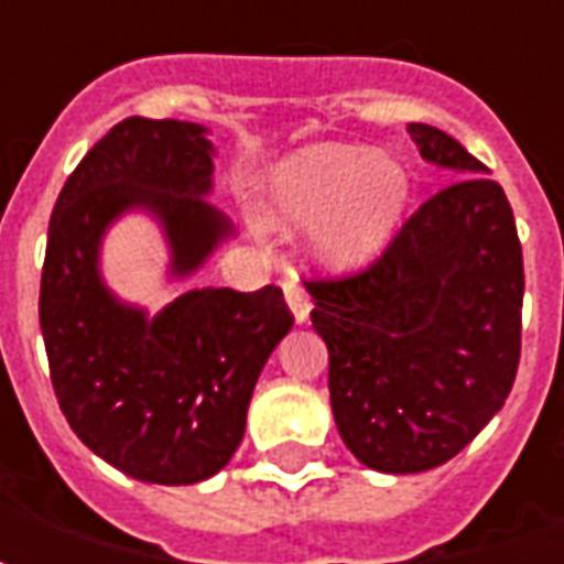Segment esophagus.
I'll use <instances>...</instances> for the list:
<instances>
[{
	"instance_id": "34e87169",
	"label": "esophagus",
	"mask_w": 564,
	"mask_h": 564,
	"mask_svg": "<svg viewBox=\"0 0 564 564\" xmlns=\"http://www.w3.org/2000/svg\"><path fill=\"white\" fill-rule=\"evenodd\" d=\"M283 299H286V305H290V314H293V319L302 326L307 317H311V302H307V293L302 290V283L299 281H290L283 283Z\"/></svg>"
}]
</instances>
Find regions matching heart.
<instances>
[{
  "label": "heart",
  "mask_w": 564,
  "mask_h": 564,
  "mask_svg": "<svg viewBox=\"0 0 564 564\" xmlns=\"http://www.w3.org/2000/svg\"><path fill=\"white\" fill-rule=\"evenodd\" d=\"M411 181L395 160L356 144H307L259 177L253 220L265 232H311L329 271L368 269L399 235Z\"/></svg>",
  "instance_id": "heart-1"
}]
</instances>
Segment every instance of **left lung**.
Returning <instances> with one entry per match:
<instances>
[{
	"label": "left lung",
	"mask_w": 564,
	"mask_h": 564,
	"mask_svg": "<svg viewBox=\"0 0 564 564\" xmlns=\"http://www.w3.org/2000/svg\"><path fill=\"white\" fill-rule=\"evenodd\" d=\"M408 135L456 181L371 269L307 283L335 425L383 474L429 471L468 447L520 366L522 250L508 196L447 132L408 123Z\"/></svg>",
	"instance_id": "left-lung-1"
}]
</instances>
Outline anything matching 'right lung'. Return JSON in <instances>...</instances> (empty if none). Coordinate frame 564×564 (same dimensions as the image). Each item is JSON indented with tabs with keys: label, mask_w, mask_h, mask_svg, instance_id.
Listing matches in <instances>:
<instances>
[{
	"label": "right lung",
	"mask_w": 564,
	"mask_h": 564,
	"mask_svg": "<svg viewBox=\"0 0 564 564\" xmlns=\"http://www.w3.org/2000/svg\"><path fill=\"white\" fill-rule=\"evenodd\" d=\"M208 135L186 120L117 123L72 172L47 226L39 319L59 408L99 459L144 484H202L226 468L259 371L293 329L278 286L186 290L150 314L105 281V238L132 214L160 229L169 286L232 238L208 202Z\"/></svg>",
	"instance_id": "right-lung-1"
}]
</instances>
